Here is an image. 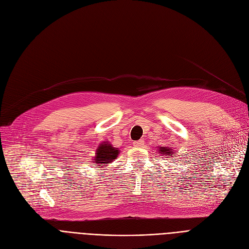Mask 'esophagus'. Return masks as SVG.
Wrapping results in <instances>:
<instances>
[{
  "label": "esophagus",
  "instance_id": "obj_1",
  "mask_svg": "<svg viewBox=\"0 0 249 249\" xmlns=\"http://www.w3.org/2000/svg\"><path fill=\"white\" fill-rule=\"evenodd\" d=\"M143 145H144V141H143V140H139V141L134 142V146L135 147H141Z\"/></svg>",
  "mask_w": 249,
  "mask_h": 249
}]
</instances>
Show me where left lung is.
Returning <instances> with one entry per match:
<instances>
[{
    "mask_svg": "<svg viewBox=\"0 0 249 249\" xmlns=\"http://www.w3.org/2000/svg\"><path fill=\"white\" fill-rule=\"evenodd\" d=\"M160 147V146H159ZM160 153H161L162 155H165V156H169V158H172V156L174 155V152L173 150L169 149L168 147H160V150H159Z\"/></svg>",
    "mask_w": 249,
    "mask_h": 249,
    "instance_id": "1",
    "label": "left lung"
}]
</instances>
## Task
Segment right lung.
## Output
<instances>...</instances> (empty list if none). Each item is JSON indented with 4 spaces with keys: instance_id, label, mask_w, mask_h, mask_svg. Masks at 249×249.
I'll return each instance as SVG.
<instances>
[{
    "instance_id": "add662e5",
    "label": "right lung",
    "mask_w": 249,
    "mask_h": 249,
    "mask_svg": "<svg viewBox=\"0 0 249 249\" xmlns=\"http://www.w3.org/2000/svg\"><path fill=\"white\" fill-rule=\"evenodd\" d=\"M118 154H119V149L112 146L109 142H103L97 148L94 160L99 164L98 166L102 167L104 164L110 163L113 160H116Z\"/></svg>"
}]
</instances>
